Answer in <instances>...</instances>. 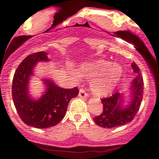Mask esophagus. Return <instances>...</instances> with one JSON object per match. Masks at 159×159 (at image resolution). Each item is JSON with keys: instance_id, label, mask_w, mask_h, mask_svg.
<instances>
[{"instance_id": "esophagus-1", "label": "esophagus", "mask_w": 159, "mask_h": 159, "mask_svg": "<svg viewBox=\"0 0 159 159\" xmlns=\"http://www.w3.org/2000/svg\"><path fill=\"white\" fill-rule=\"evenodd\" d=\"M78 96H79L81 98H87V97H88V95H87V93H85V90L82 89H81L79 90V94H78Z\"/></svg>"}]
</instances>
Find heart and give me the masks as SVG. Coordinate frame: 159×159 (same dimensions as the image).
Here are the masks:
<instances>
[{
  "label": "heart",
  "mask_w": 159,
  "mask_h": 159,
  "mask_svg": "<svg viewBox=\"0 0 159 159\" xmlns=\"http://www.w3.org/2000/svg\"><path fill=\"white\" fill-rule=\"evenodd\" d=\"M124 70L120 64L106 60H98L81 65L76 73L73 74L75 82L81 78L91 80L90 89L95 96L107 97L113 92L123 77Z\"/></svg>",
  "instance_id": "heart-1"
}]
</instances>
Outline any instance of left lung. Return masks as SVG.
Returning <instances> with one entry per match:
<instances>
[{
	"label": "left lung",
	"instance_id": "left-lung-1",
	"mask_svg": "<svg viewBox=\"0 0 159 159\" xmlns=\"http://www.w3.org/2000/svg\"><path fill=\"white\" fill-rule=\"evenodd\" d=\"M131 68L136 76L131 81L127 98L124 93H116L111 97L101 100L103 112L93 118L94 122L100 127L112 128L128 124L139 109L143 95V80L139 68L134 62L131 63Z\"/></svg>",
	"mask_w": 159,
	"mask_h": 159
}]
</instances>
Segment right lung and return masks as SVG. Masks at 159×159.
<instances>
[{
	"label": "right lung",
	"mask_w": 159,
	"mask_h": 159,
	"mask_svg": "<svg viewBox=\"0 0 159 159\" xmlns=\"http://www.w3.org/2000/svg\"><path fill=\"white\" fill-rule=\"evenodd\" d=\"M44 51L28 55L16 70L12 80V99L16 109L24 124L35 128H48L58 124L65 116L70 101L78 96L79 90L63 89L52 79H41L45 90L38 98L30 94V81L35 76V66L49 62Z\"/></svg>",
	"instance_id": "add662e5"
}]
</instances>
